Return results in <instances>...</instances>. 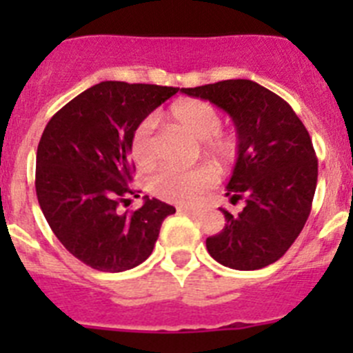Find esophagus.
Masks as SVG:
<instances>
[{
	"mask_svg": "<svg viewBox=\"0 0 353 353\" xmlns=\"http://www.w3.org/2000/svg\"><path fill=\"white\" fill-rule=\"evenodd\" d=\"M179 212H185V214H191V215H198L203 212L201 207H179Z\"/></svg>",
	"mask_w": 353,
	"mask_h": 353,
	"instance_id": "1",
	"label": "esophagus"
}]
</instances>
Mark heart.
<instances>
[{
    "label": "heart",
    "instance_id": "obj_1",
    "mask_svg": "<svg viewBox=\"0 0 353 353\" xmlns=\"http://www.w3.org/2000/svg\"><path fill=\"white\" fill-rule=\"evenodd\" d=\"M168 117L191 134L192 138L199 139L205 154L221 164H226L236 157L239 141L233 134L221 130V113L210 102L201 99H180L170 105ZM154 129V118L146 117L139 121L130 138V155L141 166L150 164L155 157ZM214 183L215 173L207 166L192 170L161 168L148 180L152 194L164 201L180 205L194 203Z\"/></svg>",
    "mask_w": 353,
    "mask_h": 353
}]
</instances>
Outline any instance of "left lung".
<instances>
[{
  "label": "left lung",
  "mask_w": 353,
  "mask_h": 353,
  "mask_svg": "<svg viewBox=\"0 0 353 353\" xmlns=\"http://www.w3.org/2000/svg\"><path fill=\"white\" fill-rule=\"evenodd\" d=\"M224 109L236 129L239 152L228 182L239 214L221 208L223 232L207 239L215 261L236 270H256L285 254L310 217L318 159L310 132L292 105L249 79H228L182 88Z\"/></svg>",
  "instance_id": "8db88e82"
}]
</instances>
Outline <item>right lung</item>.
I'll return each instance as SVG.
<instances>
[{"instance_id":"right-lung-1","label":"right lung","mask_w":353,"mask_h":353,"mask_svg":"<svg viewBox=\"0 0 353 353\" xmlns=\"http://www.w3.org/2000/svg\"><path fill=\"white\" fill-rule=\"evenodd\" d=\"M179 92L173 86L104 81L72 99L49 120L37 150L35 189L43 217L70 254L101 272L134 269L154 251L174 207L145 196L129 201L130 138L143 118Z\"/></svg>"}]
</instances>
